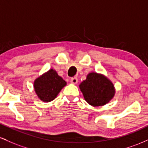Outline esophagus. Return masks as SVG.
<instances>
[{
	"mask_svg": "<svg viewBox=\"0 0 148 148\" xmlns=\"http://www.w3.org/2000/svg\"><path fill=\"white\" fill-rule=\"evenodd\" d=\"M70 82L72 83L73 84H76L78 83V79L76 77H74V78H72L70 80Z\"/></svg>",
	"mask_w": 148,
	"mask_h": 148,
	"instance_id": "obj_1",
	"label": "esophagus"
}]
</instances>
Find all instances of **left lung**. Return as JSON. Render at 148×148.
Wrapping results in <instances>:
<instances>
[{
    "label": "left lung",
    "instance_id": "1",
    "mask_svg": "<svg viewBox=\"0 0 148 148\" xmlns=\"http://www.w3.org/2000/svg\"><path fill=\"white\" fill-rule=\"evenodd\" d=\"M85 100L92 106H103L109 102L115 95L114 85L106 76L91 72L86 79L79 85Z\"/></svg>",
    "mask_w": 148,
    "mask_h": 148
}]
</instances>
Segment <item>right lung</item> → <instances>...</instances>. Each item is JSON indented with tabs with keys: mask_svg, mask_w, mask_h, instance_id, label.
Segmentation results:
<instances>
[{
	"mask_svg": "<svg viewBox=\"0 0 148 148\" xmlns=\"http://www.w3.org/2000/svg\"><path fill=\"white\" fill-rule=\"evenodd\" d=\"M67 83L58 74L56 71L50 69L34 81V90L37 96L44 102L55 99Z\"/></svg>",
	"mask_w": 148,
	"mask_h": 148,
	"instance_id": "right-lung-1",
	"label": "right lung"
}]
</instances>
